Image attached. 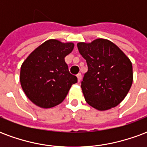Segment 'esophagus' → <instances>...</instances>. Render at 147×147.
I'll return each mask as SVG.
<instances>
[{
	"label": "esophagus",
	"instance_id": "esophagus-1",
	"mask_svg": "<svg viewBox=\"0 0 147 147\" xmlns=\"http://www.w3.org/2000/svg\"><path fill=\"white\" fill-rule=\"evenodd\" d=\"M77 76V79H78V82H80V80H81V79H82V75L80 73H79L78 75L76 76Z\"/></svg>",
	"mask_w": 147,
	"mask_h": 147
}]
</instances>
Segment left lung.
Instances as JSON below:
<instances>
[{
	"label": "left lung",
	"instance_id": "1",
	"mask_svg": "<svg viewBox=\"0 0 147 147\" xmlns=\"http://www.w3.org/2000/svg\"><path fill=\"white\" fill-rule=\"evenodd\" d=\"M77 47L88 67L81 82L86 102L101 111L119 105L132 84V64L129 58L106 39L80 42Z\"/></svg>",
	"mask_w": 147,
	"mask_h": 147
}]
</instances>
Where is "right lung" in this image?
Here are the masks:
<instances>
[{"mask_svg":"<svg viewBox=\"0 0 147 147\" xmlns=\"http://www.w3.org/2000/svg\"><path fill=\"white\" fill-rule=\"evenodd\" d=\"M71 42L50 39L30 53L20 69V83L25 94L42 108L63 102L77 77L69 72L64 57L73 50Z\"/></svg>","mask_w":147,"mask_h":147,"instance_id":"obj_1","label":"right lung"}]
</instances>
